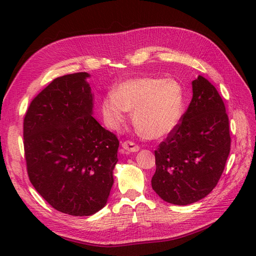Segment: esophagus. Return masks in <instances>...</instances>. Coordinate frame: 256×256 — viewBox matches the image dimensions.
Instances as JSON below:
<instances>
[{"label":"esophagus","mask_w":256,"mask_h":256,"mask_svg":"<svg viewBox=\"0 0 256 256\" xmlns=\"http://www.w3.org/2000/svg\"><path fill=\"white\" fill-rule=\"evenodd\" d=\"M122 148L128 150V152H133V153H135V152H138L140 150V148L138 146L133 143V142H130V140H125V142L122 143Z\"/></svg>","instance_id":"1"}]
</instances>
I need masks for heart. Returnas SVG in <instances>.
Listing matches in <instances>:
<instances>
[{
	"mask_svg": "<svg viewBox=\"0 0 256 256\" xmlns=\"http://www.w3.org/2000/svg\"><path fill=\"white\" fill-rule=\"evenodd\" d=\"M106 126L120 131L133 112V122L143 135L158 140L167 136L180 121L184 111V91L176 80L133 78L123 81L100 104Z\"/></svg>",
	"mask_w": 256,
	"mask_h": 256,
	"instance_id": "1",
	"label": "heart"
}]
</instances>
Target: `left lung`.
<instances>
[{"label":"left lung","instance_id":"1","mask_svg":"<svg viewBox=\"0 0 256 256\" xmlns=\"http://www.w3.org/2000/svg\"><path fill=\"white\" fill-rule=\"evenodd\" d=\"M192 99L182 122L155 150L152 187L172 204L204 198L224 172L230 154L229 118L218 91L202 76L192 81Z\"/></svg>","mask_w":256,"mask_h":256}]
</instances>
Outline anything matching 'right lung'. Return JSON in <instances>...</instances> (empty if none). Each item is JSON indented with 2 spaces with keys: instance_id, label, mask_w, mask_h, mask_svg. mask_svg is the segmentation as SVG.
Listing matches in <instances>:
<instances>
[{
  "instance_id": "obj_1",
  "label": "right lung",
  "mask_w": 256,
  "mask_h": 256,
  "mask_svg": "<svg viewBox=\"0 0 256 256\" xmlns=\"http://www.w3.org/2000/svg\"><path fill=\"white\" fill-rule=\"evenodd\" d=\"M77 72L56 78L30 102L24 150L32 186L54 209L92 216L106 204L118 140L94 116V94Z\"/></svg>"
}]
</instances>
